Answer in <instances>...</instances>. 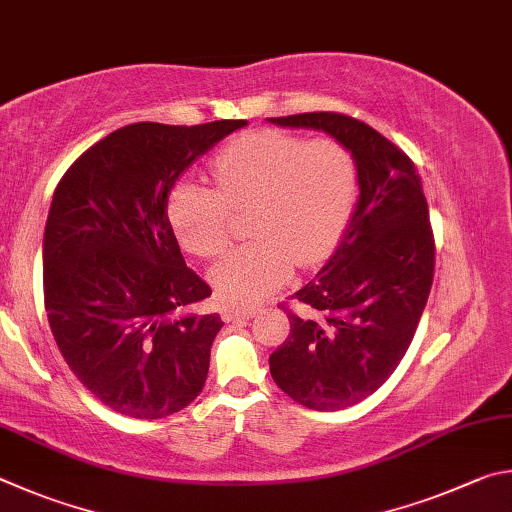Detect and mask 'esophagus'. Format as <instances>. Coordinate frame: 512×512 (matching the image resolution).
<instances>
[{
    "label": "esophagus",
    "instance_id": "obj_1",
    "mask_svg": "<svg viewBox=\"0 0 512 512\" xmlns=\"http://www.w3.org/2000/svg\"><path fill=\"white\" fill-rule=\"evenodd\" d=\"M258 310L256 306H249V308H240V306H227L222 310V319L227 321H238V319H251V317H256L258 315Z\"/></svg>",
    "mask_w": 512,
    "mask_h": 512
}]
</instances>
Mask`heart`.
<instances>
[{
  "label": "heart",
  "mask_w": 512,
  "mask_h": 512,
  "mask_svg": "<svg viewBox=\"0 0 512 512\" xmlns=\"http://www.w3.org/2000/svg\"><path fill=\"white\" fill-rule=\"evenodd\" d=\"M215 188L184 177L168 197V218L182 245L202 258L231 242V211L245 213L247 245L211 267L224 301L254 303L281 288L294 265L312 267L333 254L357 200L355 161L333 139L303 141L254 130L229 141L211 164Z\"/></svg>",
  "instance_id": "1"
}]
</instances>
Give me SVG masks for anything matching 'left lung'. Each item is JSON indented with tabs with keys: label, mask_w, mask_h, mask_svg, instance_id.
Returning a JSON list of instances; mask_svg holds the SVG:
<instances>
[{
	"label": "left lung",
	"mask_w": 512,
	"mask_h": 512,
	"mask_svg": "<svg viewBox=\"0 0 512 512\" xmlns=\"http://www.w3.org/2000/svg\"><path fill=\"white\" fill-rule=\"evenodd\" d=\"M321 130L351 152L355 211L335 254L294 294L290 335L270 355L274 382L317 411L353 407L396 371L434 281V236L416 166L371 125L335 112L267 119Z\"/></svg>",
	"instance_id": "8db88e82"
}]
</instances>
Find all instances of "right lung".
<instances>
[{
	"mask_svg": "<svg viewBox=\"0 0 512 512\" xmlns=\"http://www.w3.org/2000/svg\"><path fill=\"white\" fill-rule=\"evenodd\" d=\"M247 121L132 123L83 152L53 193L44 308L83 387L121 416L157 420L200 396L220 315L168 220L184 170Z\"/></svg>",
	"mask_w": 512,
	"mask_h": 512,
	"instance_id": "obj_1",
	"label": "right lung"
}]
</instances>
